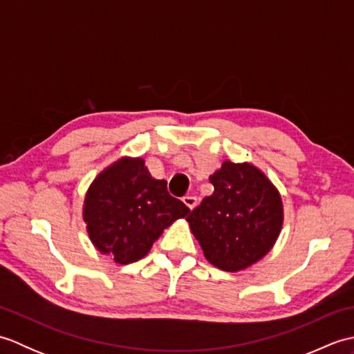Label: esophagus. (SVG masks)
Returning a JSON list of instances; mask_svg holds the SVG:
<instances>
[{
	"label": "esophagus",
	"instance_id": "obj_1",
	"mask_svg": "<svg viewBox=\"0 0 354 354\" xmlns=\"http://www.w3.org/2000/svg\"><path fill=\"white\" fill-rule=\"evenodd\" d=\"M183 202H184V204H185L187 207H189L190 209H193L194 207H196V204H198V201H196V198H194V196H184V198H183Z\"/></svg>",
	"mask_w": 354,
	"mask_h": 354
}]
</instances>
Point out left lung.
<instances>
[{
    "mask_svg": "<svg viewBox=\"0 0 354 354\" xmlns=\"http://www.w3.org/2000/svg\"><path fill=\"white\" fill-rule=\"evenodd\" d=\"M214 192L187 217L205 259L227 272L252 266L272 250L283 227L275 185L250 162L223 161L209 176Z\"/></svg>",
    "mask_w": 354,
    "mask_h": 354,
    "instance_id": "obj_1",
    "label": "left lung"
}]
</instances>
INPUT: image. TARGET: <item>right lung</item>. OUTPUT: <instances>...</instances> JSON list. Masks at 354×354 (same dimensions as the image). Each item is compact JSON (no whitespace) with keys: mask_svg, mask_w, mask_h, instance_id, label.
I'll use <instances>...</instances> for the list:
<instances>
[{"mask_svg":"<svg viewBox=\"0 0 354 354\" xmlns=\"http://www.w3.org/2000/svg\"><path fill=\"white\" fill-rule=\"evenodd\" d=\"M190 213L150 176L142 158H120L89 185L84 221L93 245L120 265L145 257L170 225Z\"/></svg>","mask_w":354,"mask_h":354,"instance_id":"obj_1","label":"right lung"}]
</instances>
